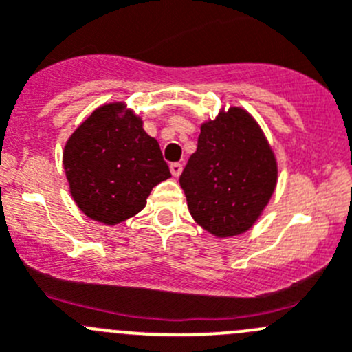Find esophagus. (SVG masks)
Wrapping results in <instances>:
<instances>
[{"instance_id":"1","label":"esophagus","mask_w":352,"mask_h":352,"mask_svg":"<svg viewBox=\"0 0 352 352\" xmlns=\"http://www.w3.org/2000/svg\"><path fill=\"white\" fill-rule=\"evenodd\" d=\"M169 169H170V174H173L174 178H179V176H182L183 166H182V164H178V162H174V164H170Z\"/></svg>"}]
</instances>
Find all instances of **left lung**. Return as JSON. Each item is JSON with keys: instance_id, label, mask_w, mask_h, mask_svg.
Here are the masks:
<instances>
[{"instance_id": "obj_1", "label": "left lung", "mask_w": 352, "mask_h": 352, "mask_svg": "<svg viewBox=\"0 0 352 352\" xmlns=\"http://www.w3.org/2000/svg\"><path fill=\"white\" fill-rule=\"evenodd\" d=\"M278 182V162L257 120L242 107L200 126L197 152L179 176L195 223L216 239L252 228Z\"/></svg>"}]
</instances>
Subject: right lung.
<instances>
[{
	"instance_id": "add662e5",
	"label": "right lung",
	"mask_w": 352,
	"mask_h": 352,
	"mask_svg": "<svg viewBox=\"0 0 352 352\" xmlns=\"http://www.w3.org/2000/svg\"><path fill=\"white\" fill-rule=\"evenodd\" d=\"M62 160L76 206L107 226L136 216L153 186L170 178L159 142L124 102L93 110L69 136Z\"/></svg>"
}]
</instances>
